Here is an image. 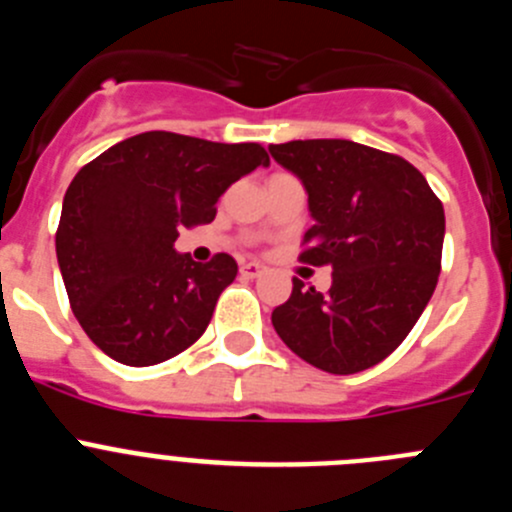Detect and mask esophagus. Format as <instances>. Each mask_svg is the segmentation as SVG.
Instances as JSON below:
<instances>
[{
    "label": "esophagus",
    "instance_id": "esophagus-1",
    "mask_svg": "<svg viewBox=\"0 0 512 512\" xmlns=\"http://www.w3.org/2000/svg\"><path fill=\"white\" fill-rule=\"evenodd\" d=\"M264 274V266L259 264H241V277L243 279H259Z\"/></svg>",
    "mask_w": 512,
    "mask_h": 512
}]
</instances>
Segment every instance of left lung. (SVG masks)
I'll return each mask as SVG.
<instances>
[{"instance_id": "1", "label": "left lung", "mask_w": 512, "mask_h": 512, "mask_svg": "<svg viewBox=\"0 0 512 512\" xmlns=\"http://www.w3.org/2000/svg\"><path fill=\"white\" fill-rule=\"evenodd\" d=\"M269 153L305 184L315 225L300 261L333 269L325 295L292 279L274 330L323 372H364L405 341L436 289L441 200L405 158L354 140H289Z\"/></svg>"}]
</instances>
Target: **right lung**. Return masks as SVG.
<instances>
[{
    "label": "right lung",
    "mask_w": 512,
    "mask_h": 512,
    "mask_svg": "<svg viewBox=\"0 0 512 512\" xmlns=\"http://www.w3.org/2000/svg\"><path fill=\"white\" fill-rule=\"evenodd\" d=\"M269 164L259 143L151 130L89 161L66 189L56 256L71 310L92 343L128 366L182 354L238 274L228 253L197 264L179 228L215 220L220 194Z\"/></svg>",
    "instance_id": "obj_1"
}]
</instances>
